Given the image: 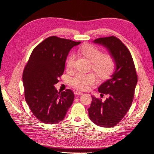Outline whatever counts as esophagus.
I'll use <instances>...</instances> for the list:
<instances>
[{"label": "esophagus", "mask_w": 154, "mask_h": 154, "mask_svg": "<svg viewBox=\"0 0 154 154\" xmlns=\"http://www.w3.org/2000/svg\"><path fill=\"white\" fill-rule=\"evenodd\" d=\"M74 94H75V95H82V94H83V93H82V92H80V91H75V92H74Z\"/></svg>", "instance_id": "obj_1"}]
</instances>
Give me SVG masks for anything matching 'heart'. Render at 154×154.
Returning <instances> with one entry per match:
<instances>
[{"label": "heart", "instance_id": "b5f03b06", "mask_svg": "<svg viewBox=\"0 0 154 154\" xmlns=\"http://www.w3.org/2000/svg\"><path fill=\"white\" fill-rule=\"evenodd\" d=\"M80 52L84 57L92 62V69L100 78H106L114 70V60L113 57L109 54H102L100 49L97 47L86 44L80 48ZM75 59V54L72 52L66 62L67 69L70 70L74 67ZM97 77L94 74H84L77 72L71 77L70 84L80 90H87L91 85L94 84Z\"/></svg>", "mask_w": 154, "mask_h": 154}]
</instances>
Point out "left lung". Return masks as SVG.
<instances>
[{
    "mask_svg": "<svg viewBox=\"0 0 154 154\" xmlns=\"http://www.w3.org/2000/svg\"><path fill=\"white\" fill-rule=\"evenodd\" d=\"M93 42L108 51L114 58L115 69L98 88L100 96L106 94L108 97L102 101L92 96L88 116L97 125L112 127L124 118L131 106L137 84L136 70L131 52L117 37L99 38Z\"/></svg>",
    "mask_w": 154,
    "mask_h": 154,
    "instance_id": "left-lung-1",
    "label": "left lung"
}]
</instances>
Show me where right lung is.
Wrapping results in <instances>:
<instances>
[{"label": "right lung", "instance_id": "add662e5", "mask_svg": "<svg viewBox=\"0 0 154 154\" xmlns=\"http://www.w3.org/2000/svg\"><path fill=\"white\" fill-rule=\"evenodd\" d=\"M80 43L56 36L48 37L33 50L24 69L22 80L26 102L44 124L60 122L74 101L71 90L60 93L54 85L63 74L69 51Z\"/></svg>", "mask_w": 154, "mask_h": 154}]
</instances>
